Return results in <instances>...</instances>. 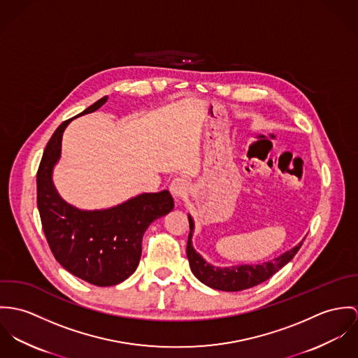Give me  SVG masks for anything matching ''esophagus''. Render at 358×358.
<instances>
[{
    "instance_id": "34e87169",
    "label": "esophagus",
    "mask_w": 358,
    "mask_h": 358,
    "mask_svg": "<svg viewBox=\"0 0 358 358\" xmlns=\"http://www.w3.org/2000/svg\"><path fill=\"white\" fill-rule=\"evenodd\" d=\"M189 191V182L184 177H176L170 184V192L176 199L184 198Z\"/></svg>"
}]
</instances>
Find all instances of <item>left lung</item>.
<instances>
[{"instance_id":"obj_1","label":"left lung","mask_w":358,"mask_h":358,"mask_svg":"<svg viewBox=\"0 0 358 358\" xmlns=\"http://www.w3.org/2000/svg\"><path fill=\"white\" fill-rule=\"evenodd\" d=\"M189 221V236L187 243V255L191 265V271L196 278L206 285L221 289V291H241L251 287H255L268 278H272L284 265H287L295 254L299 251L302 243L295 245L292 250L284 252L273 261L265 262L262 265H241L232 268H215L208 265L192 245V232L194 221L188 215ZM305 240V238H303Z\"/></svg>"}]
</instances>
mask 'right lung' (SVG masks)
<instances>
[{
    "label": "right lung",
    "mask_w": 358,
    "mask_h": 358,
    "mask_svg": "<svg viewBox=\"0 0 358 358\" xmlns=\"http://www.w3.org/2000/svg\"><path fill=\"white\" fill-rule=\"evenodd\" d=\"M107 96L86 108H100ZM64 120L49 138L37 171V206L41 224L56 261L70 273L99 287L129 278L141 257V243L152 221L167 214L174 201L167 189L143 194L114 208L80 211L60 198L52 182V169L60 157Z\"/></svg>",
    "instance_id": "right-lung-1"
}]
</instances>
